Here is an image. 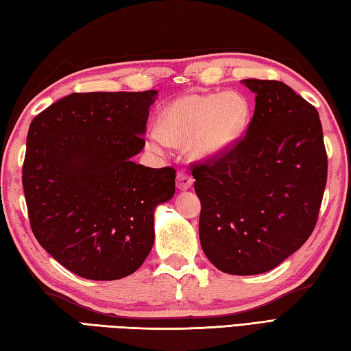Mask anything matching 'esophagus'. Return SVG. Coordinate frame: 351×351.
I'll return each instance as SVG.
<instances>
[{"label": "esophagus", "instance_id": "esophagus-1", "mask_svg": "<svg viewBox=\"0 0 351 351\" xmlns=\"http://www.w3.org/2000/svg\"><path fill=\"white\" fill-rule=\"evenodd\" d=\"M193 182H195V180H193L191 176L182 173V171H180L176 176V187L180 190H189L193 185Z\"/></svg>", "mask_w": 351, "mask_h": 351}]
</instances>
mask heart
<instances>
[{
	"label": "heart",
	"mask_w": 351,
	"mask_h": 351,
	"mask_svg": "<svg viewBox=\"0 0 351 351\" xmlns=\"http://www.w3.org/2000/svg\"><path fill=\"white\" fill-rule=\"evenodd\" d=\"M250 121V102L238 92L185 95L161 111L158 131L149 134L155 149L182 146L197 160L223 154L243 136Z\"/></svg>",
	"instance_id": "obj_1"
}]
</instances>
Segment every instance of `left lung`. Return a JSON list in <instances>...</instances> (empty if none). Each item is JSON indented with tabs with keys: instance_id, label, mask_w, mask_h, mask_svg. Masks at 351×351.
Returning a JSON list of instances; mask_svg holds the SVG:
<instances>
[{
	"instance_id": "8db88e82",
	"label": "left lung",
	"mask_w": 351,
	"mask_h": 351,
	"mask_svg": "<svg viewBox=\"0 0 351 351\" xmlns=\"http://www.w3.org/2000/svg\"><path fill=\"white\" fill-rule=\"evenodd\" d=\"M255 93L245 136L193 164L200 199L199 238L223 273L273 270L317 225L327 181L323 128L314 106L274 80H244Z\"/></svg>"
}]
</instances>
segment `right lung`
I'll list each match as a JSON object with an SVG mask.
<instances>
[{"mask_svg":"<svg viewBox=\"0 0 351 351\" xmlns=\"http://www.w3.org/2000/svg\"><path fill=\"white\" fill-rule=\"evenodd\" d=\"M146 92L71 93L29 125L22 185L29 225L64 268L116 280L145 263L154 211L175 195L173 167L132 161L145 147Z\"/></svg>","mask_w":351,"mask_h":351,"instance_id":"add662e5","label":"right lung"}]
</instances>
